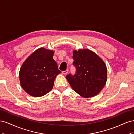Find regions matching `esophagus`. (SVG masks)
Instances as JSON below:
<instances>
[{
    "mask_svg": "<svg viewBox=\"0 0 134 134\" xmlns=\"http://www.w3.org/2000/svg\"><path fill=\"white\" fill-rule=\"evenodd\" d=\"M68 72H69V70H66L65 71H62V73L63 74H64V75H66V74H67L68 73Z\"/></svg>",
    "mask_w": 134,
    "mask_h": 134,
    "instance_id": "1",
    "label": "esophagus"
}]
</instances>
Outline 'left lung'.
Instances as JSON below:
<instances>
[{"label": "left lung", "mask_w": 134, "mask_h": 134, "mask_svg": "<svg viewBox=\"0 0 134 134\" xmlns=\"http://www.w3.org/2000/svg\"><path fill=\"white\" fill-rule=\"evenodd\" d=\"M72 59L75 74L66 76L71 88L84 98L98 94L107 81V68L103 61L88 49L74 51Z\"/></svg>", "instance_id": "8db88e82"}]
</instances>
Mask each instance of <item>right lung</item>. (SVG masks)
Listing matches in <instances>:
<instances>
[{
	"label": "right lung",
	"instance_id": "obj_1",
	"mask_svg": "<svg viewBox=\"0 0 134 134\" xmlns=\"http://www.w3.org/2000/svg\"><path fill=\"white\" fill-rule=\"evenodd\" d=\"M54 51L40 48L22 65L19 80L24 90L31 96L41 97L53 88L56 76L61 72L52 58Z\"/></svg>",
	"mask_w": 134,
	"mask_h": 134
}]
</instances>
